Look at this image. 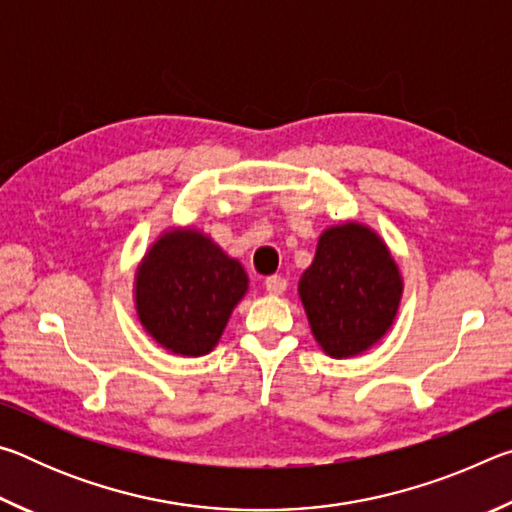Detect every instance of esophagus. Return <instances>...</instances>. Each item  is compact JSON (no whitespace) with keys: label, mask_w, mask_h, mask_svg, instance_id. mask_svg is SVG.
<instances>
[{"label":"esophagus","mask_w":512,"mask_h":512,"mask_svg":"<svg viewBox=\"0 0 512 512\" xmlns=\"http://www.w3.org/2000/svg\"><path fill=\"white\" fill-rule=\"evenodd\" d=\"M264 287L268 293H271V296H282V293L287 291V280L280 275H271L264 280Z\"/></svg>","instance_id":"34e87169"}]
</instances>
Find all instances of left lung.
I'll list each match as a JSON object with an SVG mask.
<instances>
[{
    "instance_id": "1",
    "label": "left lung",
    "mask_w": 512,
    "mask_h": 512,
    "mask_svg": "<svg viewBox=\"0 0 512 512\" xmlns=\"http://www.w3.org/2000/svg\"><path fill=\"white\" fill-rule=\"evenodd\" d=\"M402 289L384 239L357 221L332 225L318 237L314 262L298 282L311 334L332 359L357 357L384 339Z\"/></svg>"
}]
</instances>
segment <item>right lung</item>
I'll return each instance as SVG.
<instances>
[{
    "label": "right lung",
    "mask_w": 512,
    "mask_h": 512,
    "mask_svg": "<svg viewBox=\"0 0 512 512\" xmlns=\"http://www.w3.org/2000/svg\"><path fill=\"white\" fill-rule=\"evenodd\" d=\"M246 291L244 266L194 228L164 230L137 266L133 289L146 334L180 357L212 352Z\"/></svg>",
    "instance_id": "1"
}]
</instances>
